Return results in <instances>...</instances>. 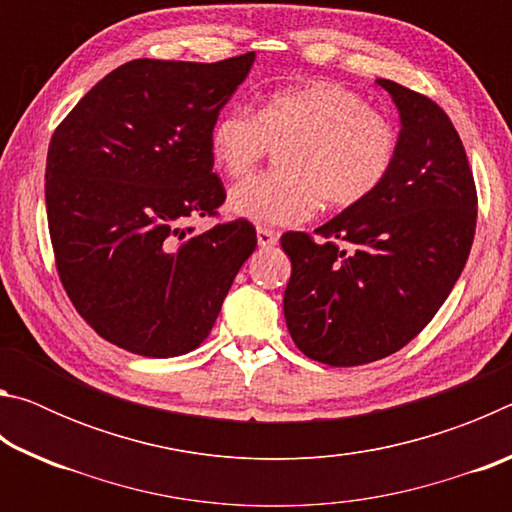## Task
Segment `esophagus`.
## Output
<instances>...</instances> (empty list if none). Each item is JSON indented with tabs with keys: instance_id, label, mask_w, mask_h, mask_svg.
Segmentation results:
<instances>
[{
	"instance_id": "34e87169",
	"label": "esophagus",
	"mask_w": 512,
	"mask_h": 512,
	"mask_svg": "<svg viewBox=\"0 0 512 512\" xmlns=\"http://www.w3.org/2000/svg\"><path fill=\"white\" fill-rule=\"evenodd\" d=\"M257 244L262 248H273L277 244V232L268 228H257Z\"/></svg>"
}]
</instances>
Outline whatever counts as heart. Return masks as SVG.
Instances as JSON below:
<instances>
[{"label":"heart","mask_w":512,"mask_h":512,"mask_svg":"<svg viewBox=\"0 0 512 512\" xmlns=\"http://www.w3.org/2000/svg\"><path fill=\"white\" fill-rule=\"evenodd\" d=\"M277 153V173L232 187L230 212L259 225H291L327 210L357 207L386 183L400 151L393 121L339 83H309L266 97L257 115L244 103L219 112L210 151L225 176L239 178Z\"/></svg>","instance_id":"b5f03b06"}]
</instances>
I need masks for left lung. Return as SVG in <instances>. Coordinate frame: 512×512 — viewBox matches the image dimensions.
Instances as JSON below:
<instances>
[{"instance_id":"1","label":"left lung","mask_w":512,"mask_h":512,"mask_svg":"<svg viewBox=\"0 0 512 512\" xmlns=\"http://www.w3.org/2000/svg\"><path fill=\"white\" fill-rule=\"evenodd\" d=\"M377 83L402 119L391 176L368 201L316 228L323 241L307 232L280 239L291 259V339L336 368L384 359L413 341L454 289L476 228L474 176L452 119L420 92Z\"/></svg>"}]
</instances>
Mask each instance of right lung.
I'll return each instance as SVG.
<instances>
[{
  "mask_svg": "<svg viewBox=\"0 0 512 512\" xmlns=\"http://www.w3.org/2000/svg\"><path fill=\"white\" fill-rule=\"evenodd\" d=\"M253 60H131L51 135L45 201L60 282L112 345L153 359L196 350L253 255L246 219L185 228L225 201L210 128Z\"/></svg>",
  "mask_w": 512,
  "mask_h": 512,
  "instance_id": "obj_1",
  "label": "right lung"
}]
</instances>
